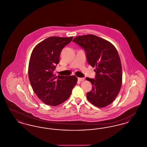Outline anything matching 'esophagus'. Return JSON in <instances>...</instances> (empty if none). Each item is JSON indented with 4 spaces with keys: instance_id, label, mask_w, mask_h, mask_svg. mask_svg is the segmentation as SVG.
<instances>
[{
    "instance_id": "1",
    "label": "esophagus",
    "mask_w": 147,
    "mask_h": 147,
    "mask_svg": "<svg viewBox=\"0 0 147 147\" xmlns=\"http://www.w3.org/2000/svg\"><path fill=\"white\" fill-rule=\"evenodd\" d=\"M78 80H79L80 82H83L85 80V78H78Z\"/></svg>"
}]
</instances>
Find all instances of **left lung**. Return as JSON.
<instances>
[{"label": "left lung", "instance_id": "left-lung-1", "mask_svg": "<svg viewBox=\"0 0 147 147\" xmlns=\"http://www.w3.org/2000/svg\"><path fill=\"white\" fill-rule=\"evenodd\" d=\"M73 42L85 50L88 62L95 67V79L86 78L92 85L86 94L87 99L98 107L110 105L122 85V65L117 51L110 42L91 34L77 36Z\"/></svg>", "mask_w": 147, "mask_h": 147}]
</instances>
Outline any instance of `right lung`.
Wrapping results in <instances>:
<instances>
[{"label":"right lung","mask_w":147,"mask_h":147,"mask_svg":"<svg viewBox=\"0 0 147 147\" xmlns=\"http://www.w3.org/2000/svg\"><path fill=\"white\" fill-rule=\"evenodd\" d=\"M73 37H49L39 43L33 49L28 64V78L32 88L42 102L57 106L69 98L76 85L77 78L56 76L53 74L59 56Z\"/></svg>","instance_id":"obj_1"}]
</instances>
